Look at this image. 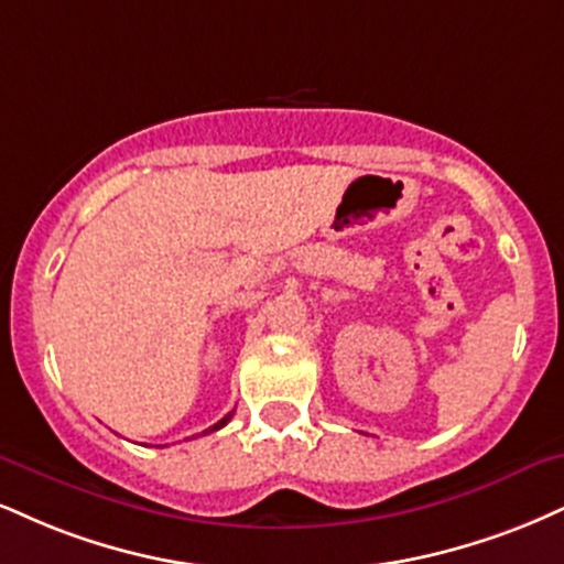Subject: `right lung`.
<instances>
[{"label":"right lung","instance_id":"right-lung-1","mask_svg":"<svg viewBox=\"0 0 564 564\" xmlns=\"http://www.w3.org/2000/svg\"><path fill=\"white\" fill-rule=\"evenodd\" d=\"M230 415H234V412H228V415L226 417H223V420H217V423L213 425V429H207L205 433H213V431H220L223 429V425H226L228 423V420H230Z\"/></svg>","mask_w":564,"mask_h":564}]
</instances>
